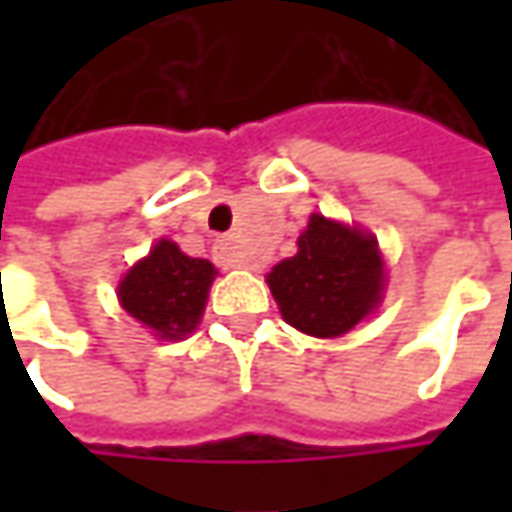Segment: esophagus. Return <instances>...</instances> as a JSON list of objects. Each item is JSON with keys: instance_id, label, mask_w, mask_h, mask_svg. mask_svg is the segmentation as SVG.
<instances>
[{"instance_id": "obj_1", "label": "esophagus", "mask_w": 512, "mask_h": 512, "mask_svg": "<svg viewBox=\"0 0 512 512\" xmlns=\"http://www.w3.org/2000/svg\"><path fill=\"white\" fill-rule=\"evenodd\" d=\"M216 262L222 267H250V259L239 250V245L227 236L216 245Z\"/></svg>"}]
</instances>
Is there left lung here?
<instances>
[{
	"label": "left lung",
	"instance_id": "obj_1",
	"mask_svg": "<svg viewBox=\"0 0 512 512\" xmlns=\"http://www.w3.org/2000/svg\"><path fill=\"white\" fill-rule=\"evenodd\" d=\"M296 245V256L267 273L287 325L333 339L379 307L384 262L376 236L313 213Z\"/></svg>",
	"mask_w": 512,
	"mask_h": 512
}]
</instances>
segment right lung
Wrapping results in <instances>:
<instances>
[{
    "label": "right lung",
    "instance_id": "add662e5",
    "mask_svg": "<svg viewBox=\"0 0 512 512\" xmlns=\"http://www.w3.org/2000/svg\"><path fill=\"white\" fill-rule=\"evenodd\" d=\"M216 267L193 259L176 242L162 239L119 282V302L130 316L159 339H185L205 313L207 290Z\"/></svg>",
    "mask_w": 512,
    "mask_h": 512
}]
</instances>
